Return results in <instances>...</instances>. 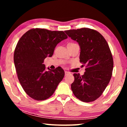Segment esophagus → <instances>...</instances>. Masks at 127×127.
I'll return each instance as SVG.
<instances>
[{
    "mask_svg": "<svg viewBox=\"0 0 127 127\" xmlns=\"http://www.w3.org/2000/svg\"><path fill=\"white\" fill-rule=\"evenodd\" d=\"M65 76H66L67 74H70V73H69V72H67V71H65Z\"/></svg>",
    "mask_w": 127,
    "mask_h": 127,
    "instance_id": "obj_1",
    "label": "esophagus"
}]
</instances>
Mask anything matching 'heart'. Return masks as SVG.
<instances>
[{
	"label": "heart",
	"instance_id": "b5f03b06",
	"mask_svg": "<svg viewBox=\"0 0 127 127\" xmlns=\"http://www.w3.org/2000/svg\"><path fill=\"white\" fill-rule=\"evenodd\" d=\"M74 44H76V43H69L68 44H67V46H73V45H74Z\"/></svg>",
	"mask_w": 127,
	"mask_h": 127
}]
</instances>
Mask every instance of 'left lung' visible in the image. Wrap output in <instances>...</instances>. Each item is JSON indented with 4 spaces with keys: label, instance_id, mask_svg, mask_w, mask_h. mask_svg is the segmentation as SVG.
Masks as SVG:
<instances>
[{
    "label": "left lung",
    "instance_id": "left-lung-1",
    "mask_svg": "<svg viewBox=\"0 0 127 127\" xmlns=\"http://www.w3.org/2000/svg\"><path fill=\"white\" fill-rule=\"evenodd\" d=\"M80 47V62L86 66L82 76L74 73L71 89L76 98L84 102L94 101L102 94L112 75L113 60L103 36L87 28L65 31Z\"/></svg>",
    "mask_w": 127,
    "mask_h": 127
}]
</instances>
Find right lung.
Masks as SVG:
<instances>
[{
	"label": "right lung",
	"mask_w": 127,
	"mask_h": 127,
	"mask_svg": "<svg viewBox=\"0 0 127 127\" xmlns=\"http://www.w3.org/2000/svg\"><path fill=\"white\" fill-rule=\"evenodd\" d=\"M67 38L63 31L35 28L27 31L17 43L14 54L17 76L24 91L33 99L50 98L63 79L65 72L61 67L47 70L43 62Z\"/></svg>",
	"instance_id": "1"
}]
</instances>
